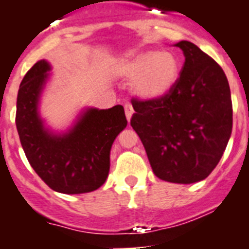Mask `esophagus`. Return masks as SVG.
I'll return each mask as SVG.
<instances>
[{
	"instance_id": "obj_1",
	"label": "esophagus",
	"mask_w": 249,
	"mask_h": 249,
	"mask_svg": "<svg viewBox=\"0 0 249 249\" xmlns=\"http://www.w3.org/2000/svg\"><path fill=\"white\" fill-rule=\"evenodd\" d=\"M124 111H126L127 120L131 121L132 114H133V107H132L131 103H126V105H124Z\"/></svg>"
}]
</instances>
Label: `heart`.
Wrapping results in <instances>:
<instances>
[{"label":"heart","mask_w":249,"mask_h":249,"mask_svg":"<svg viewBox=\"0 0 249 249\" xmlns=\"http://www.w3.org/2000/svg\"><path fill=\"white\" fill-rule=\"evenodd\" d=\"M123 76L136 80L140 97L156 100L171 91L179 73L178 58L171 52L146 51L127 59L122 66Z\"/></svg>","instance_id":"heart-1"}]
</instances>
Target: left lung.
Instances as JSON below:
<instances>
[{
    "instance_id": "1",
    "label": "left lung",
    "mask_w": 249,
    "mask_h": 249,
    "mask_svg": "<svg viewBox=\"0 0 249 249\" xmlns=\"http://www.w3.org/2000/svg\"><path fill=\"white\" fill-rule=\"evenodd\" d=\"M181 74L156 100L132 98L131 126L140 136L152 171L172 183L190 184L211 175L232 133L228 80L221 66L188 41Z\"/></svg>"
}]
</instances>
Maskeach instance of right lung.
<instances>
[{
	"instance_id": "1",
	"label": "right lung",
	"mask_w": 249,
	"mask_h": 249,
	"mask_svg": "<svg viewBox=\"0 0 249 249\" xmlns=\"http://www.w3.org/2000/svg\"><path fill=\"white\" fill-rule=\"evenodd\" d=\"M50 65L41 59L25 74L17 94L16 127L35 172L50 188L66 195L97 190L109 171V152L127 120L121 105L89 108L62 136L48 132L38 116L39 94Z\"/></svg>"
}]
</instances>
